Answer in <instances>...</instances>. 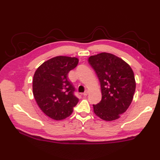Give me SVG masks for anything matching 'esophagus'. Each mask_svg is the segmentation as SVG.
<instances>
[{"label": "esophagus", "mask_w": 160, "mask_h": 160, "mask_svg": "<svg viewBox=\"0 0 160 160\" xmlns=\"http://www.w3.org/2000/svg\"><path fill=\"white\" fill-rule=\"evenodd\" d=\"M88 93H89L88 90H85V91L83 93V95H84V96H87V95H88Z\"/></svg>", "instance_id": "34e87169"}]
</instances>
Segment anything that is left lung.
Returning <instances> with one entry per match:
<instances>
[{
    "label": "left lung",
    "instance_id": "8db88e82",
    "mask_svg": "<svg viewBox=\"0 0 160 160\" xmlns=\"http://www.w3.org/2000/svg\"><path fill=\"white\" fill-rule=\"evenodd\" d=\"M89 63L100 82L102 98L93 105L95 114L105 121L120 118L129 107L135 90L133 71L119 57L108 52L89 57Z\"/></svg>",
    "mask_w": 160,
    "mask_h": 160
}]
</instances>
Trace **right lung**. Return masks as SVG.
Here are the masks:
<instances>
[{
    "instance_id": "right-lung-1",
    "label": "right lung",
    "mask_w": 160,
    "mask_h": 160,
    "mask_svg": "<svg viewBox=\"0 0 160 160\" xmlns=\"http://www.w3.org/2000/svg\"><path fill=\"white\" fill-rule=\"evenodd\" d=\"M78 62L76 57L57 56L43 62L34 74V98L42 112L52 119L69 117L78 103L74 87L67 77Z\"/></svg>"
}]
</instances>
